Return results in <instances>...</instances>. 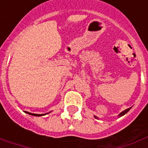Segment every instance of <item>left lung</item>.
Returning a JSON list of instances; mask_svg holds the SVG:
<instances>
[{
	"mask_svg": "<svg viewBox=\"0 0 148 148\" xmlns=\"http://www.w3.org/2000/svg\"><path fill=\"white\" fill-rule=\"evenodd\" d=\"M131 108H132V107H131ZM131 108H129V109H125V110H124V111H123V112H121V113L119 114V116H119V117H121V116H124V115L126 114V113H127V112H128V111H129V110H130ZM94 117L96 118V119H98V117H97V116H94Z\"/></svg>",
	"mask_w": 148,
	"mask_h": 148,
	"instance_id": "1",
	"label": "left lung"
}]
</instances>
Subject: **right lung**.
Wrapping results in <instances>:
<instances>
[{
  "label": "right lung",
  "mask_w": 148,
  "mask_h": 148,
  "mask_svg": "<svg viewBox=\"0 0 148 148\" xmlns=\"http://www.w3.org/2000/svg\"><path fill=\"white\" fill-rule=\"evenodd\" d=\"M24 112H25V113H27V114H29V115H32V116H44V115H46V114H48V113H50V112H51V111L49 112H47V113H45V114H36V113H31V112H26V111H24Z\"/></svg>",
  "instance_id": "add662e5"
}]
</instances>
